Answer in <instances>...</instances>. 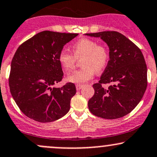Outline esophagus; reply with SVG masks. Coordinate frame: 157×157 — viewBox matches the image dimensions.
Here are the masks:
<instances>
[{"label": "esophagus", "instance_id": "esophagus-1", "mask_svg": "<svg viewBox=\"0 0 157 157\" xmlns=\"http://www.w3.org/2000/svg\"><path fill=\"white\" fill-rule=\"evenodd\" d=\"M82 87H83V85H79V84H77V85H76V89H77V91L80 90Z\"/></svg>", "mask_w": 157, "mask_h": 157}]
</instances>
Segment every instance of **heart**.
<instances>
[{"mask_svg": "<svg viewBox=\"0 0 157 157\" xmlns=\"http://www.w3.org/2000/svg\"><path fill=\"white\" fill-rule=\"evenodd\" d=\"M73 54L66 50H62L58 55V61L65 71L74 68L77 59H81L82 68L69 74L67 80L73 83H85L92 80L96 71L101 72L107 66L109 61L108 48L103 44H98L96 41L82 39L72 45Z\"/></svg>", "mask_w": 157, "mask_h": 157, "instance_id": "1", "label": "heart"}]
</instances>
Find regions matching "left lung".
<instances>
[{
  "label": "left lung",
  "mask_w": 157,
  "mask_h": 157,
  "mask_svg": "<svg viewBox=\"0 0 157 157\" xmlns=\"http://www.w3.org/2000/svg\"><path fill=\"white\" fill-rule=\"evenodd\" d=\"M107 44L109 61L101 80L93 85L94 94L88 106L91 113L106 119H116L135 109L147 89V65L142 51L116 31L86 33ZM112 83L107 90L102 84Z\"/></svg>",
  "instance_id": "8db88e82"
}]
</instances>
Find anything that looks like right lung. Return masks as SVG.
Masks as SVG:
<instances>
[{"label":"right lung","instance_id":"obj_1","mask_svg":"<svg viewBox=\"0 0 157 157\" xmlns=\"http://www.w3.org/2000/svg\"><path fill=\"white\" fill-rule=\"evenodd\" d=\"M78 35L42 31L21 44L11 63L10 92L26 116L46 123L61 118L70 109L75 85L53 87L63 79L58 55L65 44Z\"/></svg>","mask_w":157,"mask_h":157}]
</instances>
